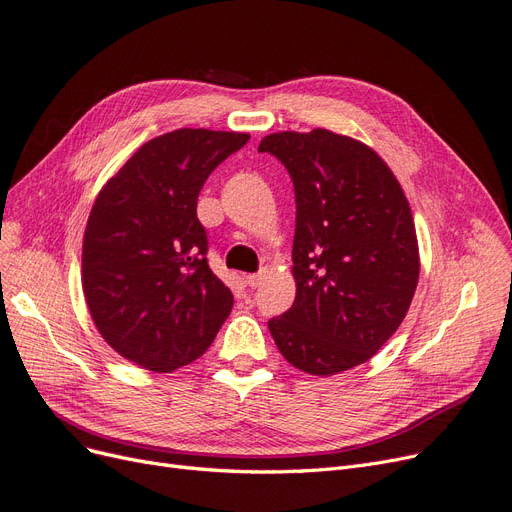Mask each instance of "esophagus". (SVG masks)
I'll return each mask as SVG.
<instances>
[{
  "label": "esophagus",
  "mask_w": 512,
  "mask_h": 512,
  "mask_svg": "<svg viewBox=\"0 0 512 512\" xmlns=\"http://www.w3.org/2000/svg\"><path fill=\"white\" fill-rule=\"evenodd\" d=\"M261 274H249L244 278V282H246V287H251V289H257L259 285H261Z\"/></svg>",
  "instance_id": "1"
}]
</instances>
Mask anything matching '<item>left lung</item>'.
<instances>
[{
    "label": "left lung",
    "instance_id": "1",
    "mask_svg": "<svg viewBox=\"0 0 512 512\" xmlns=\"http://www.w3.org/2000/svg\"><path fill=\"white\" fill-rule=\"evenodd\" d=\"M295 187L293 306L268 327L280 354L310 375L367 363L399 329L420 278L411 208L371 147L325 128L274 132Z\"/></svg>",
    "mask_w": 512,
    "mask_h": 512
}]
</instances>
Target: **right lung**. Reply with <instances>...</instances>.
Listing matches in <instances>:
<instances>
[{
  "label": "right lung",
  "mask_w": 512,
  "mask_h": 512,
  "mask_svg": "<svg viewBox=\"0 0 512 512\" xmlns=\"http://www.w3.org/2000/svg\"><path fill=\"white\" fill-rule=\"evenodd\" d=\"M251 137L179 128L141 145L99 192L82 246V287L105 342L170 373L213 344L234 295L208 268L198 194Z\"/></svg>",
  "instance_id": "obj_1"
}]
</instances>
